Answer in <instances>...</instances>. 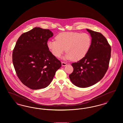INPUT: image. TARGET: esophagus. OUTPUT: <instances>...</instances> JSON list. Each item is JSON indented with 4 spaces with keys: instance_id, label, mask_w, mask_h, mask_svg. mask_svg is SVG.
Listing matches in <instances>:
<instances>
[{
    "instance_id": "1",
    "label": "esophagus",
    "mask_w": 123,
    "mask_h": 123,
    "mask_svg": "<svg viewBox=\"0 0 123 123\" xmlns=\"http://www.w3.org/2000/svg\"><path fill=\"white\" fill-rule=\"evenodd\" d=\"M61 64H62V66H65L67 65V64L66 63H65V62H62Z\"/></svg>"
}]
</instances>
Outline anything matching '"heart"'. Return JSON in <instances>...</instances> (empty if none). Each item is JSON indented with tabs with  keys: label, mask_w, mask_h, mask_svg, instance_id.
<instances>
[{
	"label": "heart",
	"mask_w": 123,
	"mask_h": 123,
	"mask_svg": "<svg viewBox=\"0 0 123 123\" xmlns=\"http://www.w3.org/2000/svg\"><path fill=\"white\" fill-rule=\"evenodd\" d=\"M56 41L49 40L47 47L53 55L59 58L65 52L64 59L77 61L87 54L91 44V38L87 33L67 32L59 33Z\"/></svg>",
	"instance_id": "heart-1"
}]
</instances>
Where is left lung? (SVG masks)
<instances>
[{
  "label": "left lung",
  "instance_id": "obj_1",
  "mask_svg": "<svg viewBox=\"0 0 123 123\" xmlns=\"http://www.w3.org/2000/svg\"><path fill=\"white\" fill-rule=\"evenodd\" d=\"M92 37L86 55L71 65L73 71L69 75L71 82L80 88H87L99 82L108 70L111 47L105 37L99 32L86 29Z\"/></svg>",
  "mask_w": 123,
  "mask_h": 123
}]
</instances>
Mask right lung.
Instances as JSON below:
<instances>
[{
  "mask_svg": "<svg viewBox=\"0 0 123 123\" xmlns=\"http://www.w3.org/2000/svg\"><path fill=\"white\" fill-rule=\"evenodd\" d=\"M53 35L49 29L35 27L20 36L13 51L12 61L18 77L32 89L47 87L61 62L49 50L48 39Z\"/></svg>",
  "mask_w": 123,
  "mask_h": 123,
  "instance_id": "add662e5",
  "label": "right lung"
}]
</instances>
